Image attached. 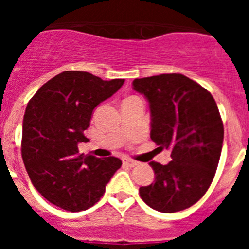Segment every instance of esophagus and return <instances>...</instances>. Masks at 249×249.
Segmentation results:
<instances>
[{"label":"esophagus","mask_w":249,"mask_h":249,"mask_svg":"<svg viewBox=\"0 0 249 249\" xmlns=\"http://www.w3.org/2000/svg\"><path fill=\"white\" fill-rule=\"evenodd\" d=\"M123 164H126V166L128 167H135L137 166L138 162H136V160H129V158H124V160H123Z\"/></svg>","instance_id":"obj_1"}]
</instances>
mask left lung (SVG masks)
I'll return each instance as SVG.
<instances>
[{"label": "left lung", "mask_w": 249, "mask_h": 249, "mask_svg": "<svg viewBox=\"0 0 249 249\" xmlns=\"http://www.w3.org/2000/svg\"><path fill=\"white\" fill-rule=\"evenodd\" d=\"M151 111V138L171 149L168 164L151 162L156 178L140 196L163 213L183 211L203 197L214 177L223 144V122L212 94L181 73L136 78Z\"/></svg>", "instance_id": "1"}]
</instances>
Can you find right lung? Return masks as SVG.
I'll return each mask as SVG.
<instances>
[{
    "label": "right lung",
    "mask_w": 249,
    "mask_h": 249,
    "mask_svg": "<svg viewBox=\"0 0 249 249\" xmlns=\"http://www.w3.org/2000/svg\"><path fill=\"white\" fill-rule=\"evenodd\" d=\"M124 80L103 81L89 72L65 71L51 78L26 107L22 160L37 191L54 206L80 212L97 203L106 184L122 166L117 157L78 153L87 142L93 109L122 87Z\"/></svg>",
    "instance_id": "right-lung-1"
}]
</instances>
